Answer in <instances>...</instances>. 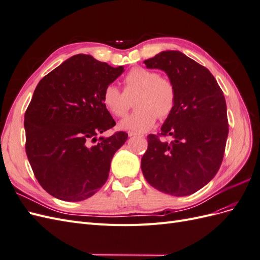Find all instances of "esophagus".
Returning <instances> with one entry per match:
<instances>
[{
	"label": "esophagus",
	"mask_w": 260,
	"mask_h": 260,
	"mask_svg": "<svg viewBox=\"0 0 260 260\" xmlns=\"http://www.w3.org/2000/svg\"><path fill=\"white\" fill-rule=\"evenodd\" d=\"M128 136H129V138H132V137H136V136H139V135H138V133H136V132L129 131V132H128Z\"/></svg>",
	"instance_id": "1"
}]
</instances>
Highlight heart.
Wrapping results in <instances>:
<instances>
[{"label": "heart", "instance_id": "heart-1", "mask_svg": "<svg viewBox=\"0 0 260 260\" xmlns=\"http://www.w3.org/2000/svg\"><path fill=\"white\" fill-rule=\"evenodd\" d=\"M124 92L108 84L103 91L102 103L116 117H124L130 108L129 99L137 96V111L123 119L119 127L124 130L146 132L154 127L157 117L167 118L177 102L176 86L166 77L143 67H135L124 77Z\"/></svg>", "mask_w": 260, "mask_h": 260}]
</instances>
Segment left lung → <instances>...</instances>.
<instances>
[{
    "label": "left lung",
    "instance_id": "obj_1",
    "mask_svg": "<svg viewBox=\"0 0 260 260\" xmlns=\"http://www.w3.org/2000/svg\"><path fill=\"white\" fill-rule=\"evenodd\" d=\"M144 64L166 73L177 102L161 125V136H170L171 142L147 137L143 176L162 193L193 194L216 176L223 158L229 132L223 92L207 68L179 51H162Z\"/></svg>",
    "mask_w": 260,
    "mask_h": 260
}]
</instances>
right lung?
<instances>
[{
	"label": "right lung",
	"instance_id": "add662e5",
	"mask_svg": "<svg viewBox=\"0 0 260 260\" xmlns=\"http://www.w3.org/2000/svg\"><path fill=\"white\" fill-rule=\"evenodd\" d=\"M123 72V66L78 54L38 83L23 122L26 153L39 183L54 198L83 201L105 184L113 156L128 135L98 139L116 124L102 95Z\"/></svg>",
	"mask_w": 260,
	"mask_h": 260
}]
</instances>
